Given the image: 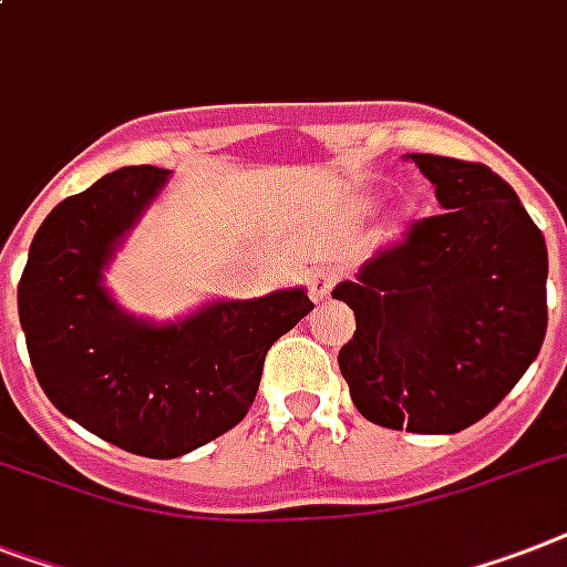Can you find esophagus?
<instances>
[{"label":"esophagus","instance_id":"obj_1","mask_svg":"<svg viewBox=\"0 0 567 567\" xmlns=\"http://www.w3.org/2000/svg\"><path fill=\"white\" fill-rule=\"evenodd\" d=\"M334 270L331 268H323V270H317L315 276H311V297L320 302V299H326L331 293V288H334Z\"/></svg>","mask_w":567,"mask_h":567}]
</instances>
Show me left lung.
<instances>
[{"label": "left lung", "instance_id": "1", "mask_svg": "<svg viewBox=\"0 0 567 567\" xmlns=\"http://www.w3.org/2000/svg\"><path fill=\"white\" fill-rule=\"evenodd\" d=\"M443 209L413 220L331 297L355 311L338 352L349 395L381 427L457 434L536 361L547 247L507 179L481 163L411 154Z\"/></svg>", "mask_w": 567, "mask_h": 567}]
</instances>
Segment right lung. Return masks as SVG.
I'll return each instance as SVG.
<instances>
[{"mask_svg": "<svg viewBox=\"0 0 567 567\" xmlns=\"http://www.w3.org/2000/svg\"><path fill=\"white\" fill-rule=\"evenodd\" d=\"M165 179V168L127 165L54 206L17 288L31 367L54 408L154 460L236 427L259 393L268 349L315 308L302 288H285L218 299L177 323L122 311L104 268Z\"/></svg>", "mask_w": 567, "mask_h": 567, "instance_id": "add662e5", "label": "right lung"}]
</instances>
